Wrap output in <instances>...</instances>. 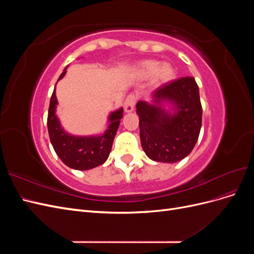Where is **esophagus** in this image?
I'll use <instances>...</instances> for the list:
<instances>
[{"instance_id":"1","label":"esophagus","mask_w":254,"mask_h":254,"mask_svg":"<svg viewBox=\"0 0 254 254\" xmlns=\"http://www.w3.org/2000/svg\"><path fill=\"white\" fill-rule=\"evenodd\" d=\"M136 102V98L134 95L130 94L126 97L125 99V103H124V108L126 112H131L134 109V105Z\"/></svg>"}]
</instances>
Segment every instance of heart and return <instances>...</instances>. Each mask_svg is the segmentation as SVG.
Returning <instances> with one entry per match:
<instances>
[{
  "label": "heart",
  "instance_id": "1",
  "mask_svg": "<svg viewBox=\"0 0 254 254\" xmlns=\"http://www.w3.org/2000/svg\"><path fill=\"white\" fill-rule=\"evenodd\" d=\"M139 72L145 77H150L158 83H164L174 78V68L168 64H159L156 60H144L139 64Z\"/></svg>",
  "mask_w": 254,
  "mask_h": 254
}]
</instances>
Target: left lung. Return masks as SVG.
<instances>
[{
  "label": "left lung",
  "instance_id": "obj_1",
  "mask_svg": "<svg viewBox=\"0 0 254 254\" xmlns=\"http://www.w3.org/2000/svg\"><path fill=\"white\" fill-rule=\"evenodd\" d=\"M149 105L136 104L142 147L148 158L158 162L174 163L193 150L201 129L202 107L194 77H182L159 87ZM167 100L175 106L171 116L158 105Z\"/></svg>",
  "mask_w": 254,
  "mask_h": 254
}]
</instances>
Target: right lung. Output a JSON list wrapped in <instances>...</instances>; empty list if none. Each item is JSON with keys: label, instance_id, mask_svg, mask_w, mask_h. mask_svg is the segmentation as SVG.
<instances>
[{"label": "right lung", "instance_id": "right-lung-1", "mask_svg": "<svg viewBox=\"0 0 254 254\" xmlns=\"http://www.w3.org/2000/svg\"><path fill=\"white\" fill-rule=\"evenodd\" d=\"M66 67L59 76V79L66 73ZM57 98L54 90L51 96L48 114V129L54 150L63 162L71 168L87 171L103 164L108 159L112 148L114 136L123 118L124 110L112 112L109 117L110 125L106 132L99 136H73L64 132L55 114Z\"/></svg>", "mask_w": 254, "mask_h": 254}]
</instances>
